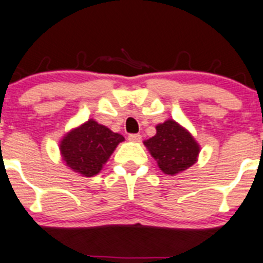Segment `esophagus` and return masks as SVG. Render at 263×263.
Here are the masks:
<instances>
[{
	"instance_id": "esophagus-1",
	"label": "esophagus",
	"mask_w": 263,
	"mask_h": 263,
	"mask_svg": "<svg viewBox=\"0 0 263 263\" xmlns=\"http://www.w3.org/2000/svg\"><path fill=\"white\" fill-rule=\"evenodd\" d=\"M128 138L130 142H140L142 140V135L140 134H129Z\"/></svg>"
}]
</instances>
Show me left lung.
<instances>
[{
    "instance_id": "1",
    "label": "left lung",
    "mask_w": 263,
    "mask_h": 263,
    "mask_svg": "<svg viewBox=\"0 0 263 263\" xmlns=\"http://www.w3.org/2000/svg\"><path fill=\"white\" fill-rule=\"evenodd\" d=\"M156 130L155 137L144 140V145L162 173L176 175L197 162L199 144L185 128L168 119L158 124Z\"/></svg>"
}]
</instances>
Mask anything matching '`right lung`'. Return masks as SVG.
<instances>
[{"instance_id": "right-lung-1", "label": "right lung", "mask_w": 263, "mask_h": 263, "mask_svg": "<svg viewBox=\"0 0 263 263\" xmlns=\"http://www.w3.org/2000/svg\"><path fill=\"white\" fill-rule=\"evenodd\" d=\"M124 137L89 119L65 134L60 152L67 167L87 178L97 175Z\"/></svg>"}]
</instances>
